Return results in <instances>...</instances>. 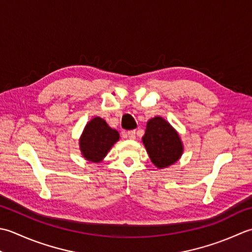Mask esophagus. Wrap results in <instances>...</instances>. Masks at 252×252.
I'll list each match as a JSON object with an SVG mask.
<instances>
[{
	"label": "esophagus",
	"instance_id": "obj_1",
	"mask_svg": "<svg viewBox=\"0 0 252 252\" xmlns=\"http://www.w3.org/2000/svg\"><path fill=\"white\" fill-rule=\"evenodd\" d=\"M127 136H128V138H129V139H131V140L136 139V131H135V130H129V131L127 132Z\"/></svg>",
	"mask_w": 252,
	"mask_h": 252
}]
</instances>
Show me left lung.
Wrapping results in <instances>:
<instances>
[{"instance_id": "left-lung-1", "label": "left lung", "mask_w": 252, "mask_h": 252, "mask_svg": "<svg viewBox=\"0 0 252 252\" xmlns=\"http://www.w3.org/2000/svg\"><path fill=\"white\" fill-rule=\"evenodd\" d=\"M142 142L151 162L160 169L176 163L184 152L179 133L161 116L148 121Z\"/></svg>"}]
</instances>
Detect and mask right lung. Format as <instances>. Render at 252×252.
<instances>
[{
	"instance_id": "right-lung-1",
	"label": "right lung",
	"mask_w": 252,
	"mask_h": 252,
	"mask_svg": "<svg viewBox=\"0 0 252 252\" xmlns=\"http://www.w3.org/2000/svg\"><path fill=\"white\" fill-rule=\"evenodd\" d=\"M119 140V131L112 129L103 119L96 116L85 126L79 138V149L85 160L100 163Z\"/></svg>"
}]
</instances>
